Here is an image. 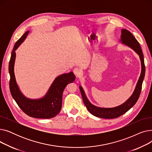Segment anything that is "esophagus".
<instances>
[{
  "label": "esophagus",
  "mask_w": 152,
  "mask_h": 152,
  "mask_svg": "<svg viewBox=\"0 0 152 152\" xmlns=\"http://www.w3.org/2000/svg\"><path fill=\"white\" fill-rule=\"evenodd\" d=\"M73 73L77 77H79L82 75V71L78 68H76L73 69Z\"/></svg>",
  "instance_id": "34e87169"
}]
</instances>
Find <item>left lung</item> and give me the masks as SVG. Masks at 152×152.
Segmentation results:
<instances>
[{"label": "left lung", "instance_id": "left-lung-1", "mask_svg": "<svg viewBox=\"0 0 152 152\" xmlns=\"http://www.w3.org/2000/svg\"><path fill=\"white\" fill-rule=\"evenodd\" d=\"M120 42L130 47L131 49L134 50L135 52H136V53H137V55L139 56L142 68L140 77L131 96L124 103H123V104L113 108H102L94 105L86 97L85 92L82 86H79V89H80L81 92L84 105L89 112L95 116L105 119H112L120 116L127 112V111L131 109L135 104L140 94L142 85L145 73L144 59H143V55L141 47L139 42L137 41V39L135 38L131 32L125 29H121Z\"/></svg>", "mask_w": 152, "mask_h": 152}]
</instances>
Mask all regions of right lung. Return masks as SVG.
I'll use <instances>...</instances> for the list:
<instances>
[{
  "label": "right lung",
  "instance_id": "right-lung-1",
  "mask_svg": "<svg viewBox=\"0 0 152 152\" xmlns=\"http://www.w3.org/2000/svg\"><path fill=\"white\" fill-rule=\"evenodd\" d=\"M29 33V31H27L15 43L12 52L9 66L10 76V92L19 107L27 115L36 118H52L59 113L62 106V96L64 89L68 84L73 83L75 80L76 77L72 71L57 76L46 94L42 98L31 99L25 96L20 90L16 81L14 66L16 58L15 51L25 41Z\"/></svg>",
  "mask_w": 152,
  "mask_h": 152
}]
</instances>
